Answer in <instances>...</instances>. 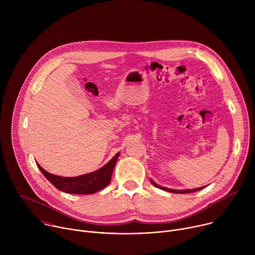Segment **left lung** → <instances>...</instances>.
Here are the masks:
<instances>
[{"label":"left lung","mask_w":255,"mask_h":255,"mask_svg":"<svg viewBox=\"0 0 255 255\" xmlns=\"http://www.w3.org/2000/svg\"><path fill=\"white\" fill-rule=\"evenodd\" d=\"M150 181H151V184H152L154 187H156V188H158V189H160V190H163V191L169 192V193H173V194H187V193H194V192L200 191V190H202V189H204V188H205V187H202V188L193 189V190H172V189H168V188H164V187L158 186L157 184H155L154 181H153V180H151V179H150Z\"/></svg>","instance_id":"obj_1"}]
</instances>
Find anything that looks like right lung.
<instances>
[{"label": "right lung", "mask_w": 255, "mask_h": 255, "mask_svg": "<svg viewBox=\"0 0 255 255\" xmlns=\"http://www.w3.org/2000/svg\"><path fill=\"white\" fill-rule=\"evenodd\" d=\"M120 155L118 152L110 161L105 164L103 167L86 174H82L74 177L59 176L47 172L42 168L38 163L37 166L44 176L50 181V183L59 191L66 194H76V195H89L95 194L96 192L106 188L111 181L113 169L117 162V159Z\"/></svg>", "instance_id": "1"}]
</instances>
